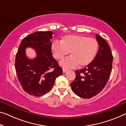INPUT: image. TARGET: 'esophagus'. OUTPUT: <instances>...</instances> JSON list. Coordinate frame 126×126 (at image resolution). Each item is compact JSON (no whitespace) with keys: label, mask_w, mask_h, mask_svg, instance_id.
<instances>
[{"label":"esophagus","mask_w":126,"mask_h":126,"mask_svg":"<svg viewBox=\"0 0 126 126\" xmlns=\"http://www.w3.org/2000/svg\"><path fill=\"white\" fill-rule=\"evenodd\" d=\"M67 71V69H63V73H66Z\"/></svg>","instance_id":"34e87169"}]
</instances>
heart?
Returning a JSON list of instances; mask_svg holds the SVG:
<instances>
[{"label":"heart","mask_w":126,"mask_h":126,"mask_svg":"<svg viewBox=\"0 0 126 126\" xmlns=\"http://www.w3.org/2000/svg\"><path fill=\"white\" fill-rule=\"evenodd\" d=\"M98 43L96 39L86 36L69 35L63 36L60 43L54 42L51 49L56 59L61 60L70 52V56L61 62L65 68L77 66L85 67L90 65L95 58L98 51Z\"/></svg>","instance_id":"obj_1"}]
</instances>
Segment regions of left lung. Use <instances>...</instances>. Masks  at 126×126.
<instances>
[{"label": "left lung", "mask_w": 126, "mask_h": 126, "mask_svg": "<svg viewBox=\"0 0 126 126\" xmlns=\"http://www.w3.org/2000/svg\"><path fill=\"white\" fill-rule=\"evenodd\" d=\"M99 48L95 58L90 65L75 71L76 77L71 83L75 94L90 98L101 91L111 74L113 55L109 45L98 34L96 35Z\"/></svg>", "instance_id": "8db88e82"}]
</instances>
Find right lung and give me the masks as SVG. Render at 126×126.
<instances>
[{
    "label": "right lung",
    "instance_id": "obj_1",
    "mask_svg": "<svg viewBox=\"0 0 126 126\" xmlns=\"http://www.w3.org/2000/svg\"><path fill=\"white\" fill-rule=\"evenodd\" d=\"M53 32H37L23 39L15 59V69L22 88L30 95L39 97L49 92L56 78L63 74V69L52 56L51 41ZM36 50L37 57L29 59L25 49Z\"/></svg>",
    "mask_w": 126,
    "mask_h": 126
}]
</instances>
